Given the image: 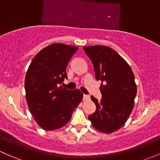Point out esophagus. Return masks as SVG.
Returning a JSON list of instances; mask_svg holds the SVG:
<instances>
[{"label":"esophagus","mask_w":160,"mask_h":160,"mask_svg":"<svg viewBox=\"0 0 160 160\" xmlns=\"http://www.w3.org/2000/svg\"><path fill=\"white\" fill-rule=\"evenodd\" d=\"M89 99V96H88V95H83V100H87Z\"/></svg>","instance_id":"34e87169"}]
</instances>
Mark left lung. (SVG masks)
<instances>
[{"mask_svg": "<svg viewBox=\"0 0 160 160\" xmlns=\"http://www.w3.org/2000/svg\"><path fill=\"white\" fill-rule=\"evenodd\" d=\"M93 64L97 80H101V101L93 96L96 112L89 119L98 131L110 134L122 127L132 112L137 95L131 67L113 49L105 45L83 47Z\"/></svg>", "mask_w": 160, "mask_h": 160, "instance_id": "8db88e82", "label": "left lung"}]
</instances>
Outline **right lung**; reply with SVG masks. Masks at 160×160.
I'll use <instances>...</instances> for the list:
<instances>
[{"instance_id": "add662e5", "label": "right lung", "mask_w": 160, "mask_h": 160, "mask_svg": "<svg viewBox=\"0 0 160 160\" xmlns=\"http://www.w3.org/2000/svg\"><path fill=\"white\" fill-rule=\"evenodd\" d=\"M78 48L61 43L45 47L34 57L26 72V99L37 124L45 131L62 128L83 99L79 89L58 87L68 79L66 68Z\"/></svg>"}]
</instances>
